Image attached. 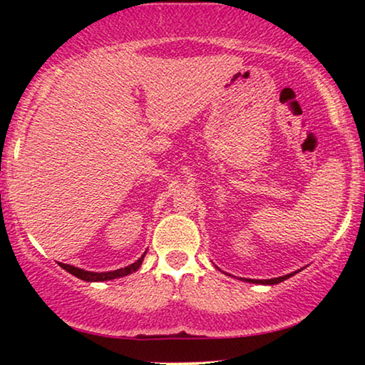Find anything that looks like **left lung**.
I'll list each match as a JSON object with an SVG mask.
<instances>
[{
  "label": "left lung",
  "instance_id": "obj_1",
  "mask_svg": "<svg viewBox=\"0 0 365 365\" xmlns=\"http://www.w3.org/2000/svg\"><path fill=\"white\" fill-rule=\"evenodd\" d=\"M294 274L296 272H292V274H286V276H282V277H274V279H246V281H249V282H252V284H279V282H282V281H286V279H289V277H292Z\"/></svg>",
  "mask_w": 365,
  "mask_h": 365
}]
</instances>
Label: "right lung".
Here are the masks:
<instances>
[{
  "mask_svg": "<svg viewBox=\"0 0 365 365\" xmlns=\"http://www.w3.org/2000/svg\"><path fill=\"white\" fill-rule=\"evenodd\" d=\"M144 256H146V252H144L143 256L139 257L136 262L129 264L128 267L116 269V271H109V272H91V271H84V269L69 266V264H63V262H59V266H61V267L64 269V271H68L69 274H73V276H76L78 279H81V281H86V282H103V281H111V279H118V277L128 276V274H133L134 271H138V269L141 267Z\"/></svg>",
  "mask_w": 365,
  "mask_h": 365,
  "instance_id": "obj_1",
  "label": "right lung"
}]
</instances>
